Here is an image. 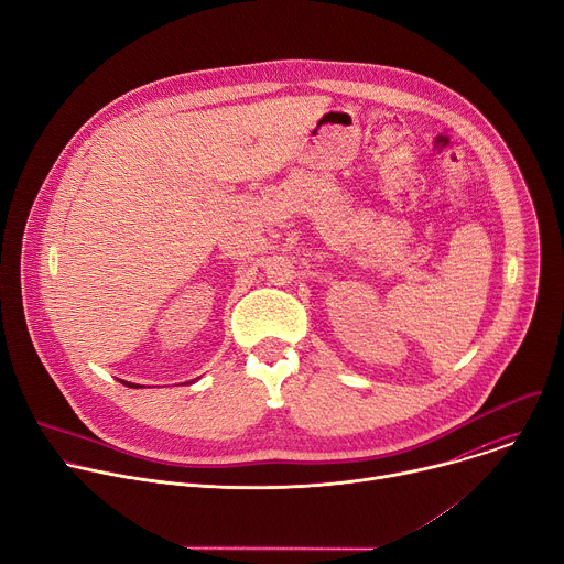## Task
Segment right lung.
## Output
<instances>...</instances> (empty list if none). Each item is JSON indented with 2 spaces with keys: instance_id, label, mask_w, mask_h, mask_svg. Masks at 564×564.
<instances>
[{
  "instance_id": "1",
  "label": "right lung",
  "mask_w": 564,
  "mask_h": 564,
  "mask_svg": "<svg viewBox=\"0 0 564 564\" xmlns=\"http://www.w3.org/2000/svg\"><path fill=\"white\" fill-rule=\"evenodd\" d=\"M123 384H128V387H134V389L139 387V384H132V382H123Z\"/></svg>"
}]
</instances>
